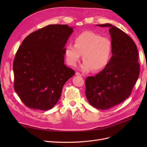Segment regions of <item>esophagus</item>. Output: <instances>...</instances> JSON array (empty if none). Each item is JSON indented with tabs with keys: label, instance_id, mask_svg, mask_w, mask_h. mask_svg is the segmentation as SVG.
<instances>
[{
	"label": "esophagus",
	"instance_id": "1",
	"mask_svg": "<svg viewBox=\"0 0 147 147\" xmlns=\"http://www.w3.org/2000/svg\"><path fill=\"white\" fill-rule=\"evenodd\" d=\"M75 75H77V76H80V77H82V75L81 74H80V73H79V72H77L76 73H75Z\"/></svg>",
	"mask_w": 147,
	"mask_h": 147
}]
</instances>
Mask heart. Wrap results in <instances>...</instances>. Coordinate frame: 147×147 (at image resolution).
<instances>
[{"instance_id":"heart-1","label":"heart","mask_w":147,"mask_h":147,"mask_svg":"<svg viewBox=\"0 0 147 147\" xmlns=\"http://www.w3.org/2000/svg\"><path fill=\"white\" fill-rule=\"evenodd\" d=\"M74 43V45L69 44L65 48V58L69 65H76L82 54L84 61L80 67L83 72H90L92 69L99 71L107 64L112 53V43L109 38L86 31L78 35Z\"/></svg>"}]
</instances>
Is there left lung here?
<instances>
[{
    "label": "left lung",
    "instance_id": "obj_1",
    "mask_svg": "<svg viewBox=\"0 0 147 147\" xmlns=\"http://www.w3.org/2000/svg\"><path fill=\"white\" fill-rule=\"evenodd\" d=\"M96 26L109 28L112 56L101 72L86 78L85 94L91 105L107 110L131 95L140 74L139 55L134 42L123 30L109 23Z\"/></svg>",
    "mask_w": 147,
    "mask_h": 147
}]
</instances>
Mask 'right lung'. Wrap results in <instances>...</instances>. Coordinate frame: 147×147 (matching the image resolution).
<instances>
[{
  "label": "right lung",
  "instance_id": "add662e5",
  "mask_svg": "<svg viewBox=\"0 0 147 147\" xmlns=\"http://www.w3.org/2000/svg\"><path fill=\"white\" fill-rule=\"evenodd\" d=\"M72 27L53 24L26 37L13 62L14 89L21 101L32 109H51L74 70L64 64L65 46Z\"/></svg>",
  "mask_w": 147,
  "mask_h": 147
}]
</instances>
